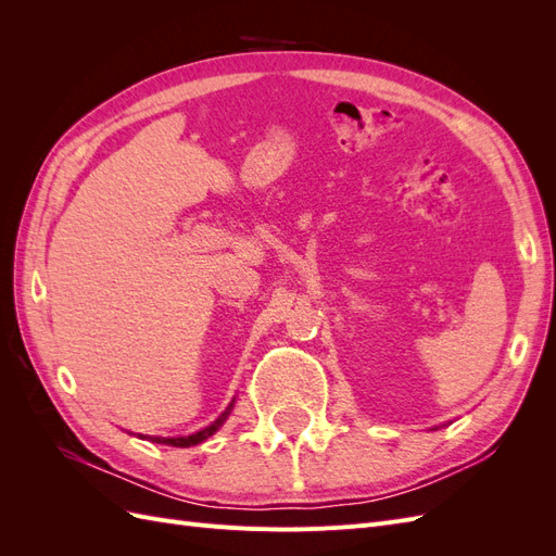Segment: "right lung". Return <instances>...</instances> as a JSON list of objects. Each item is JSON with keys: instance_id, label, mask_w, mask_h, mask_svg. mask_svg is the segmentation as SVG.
I'll list each match as a JSON object with an SVG mask.
<instances>
[{"instance_id": "1", "label": "right lung", "mask_w": 556, "mask_h": 556, "mask_svg": "<svg viewBox=\"0 0 556 556\" xmlns=\"http://www.w3.org/2000/svg\"><path fill=\"white\" fill-rule=\"evenodd\" d=\"M231 408H233V401L229 403L227 410H225L220 417H217L211 427L201 429V431H197V433H192V435H178V439H150V441H153V443H164V445H172V447H190V445H197V443H201V441H206L208 435H213L217 429H220V427L225 425V419L229 417Z\"/></svg>"}]
</instances>
